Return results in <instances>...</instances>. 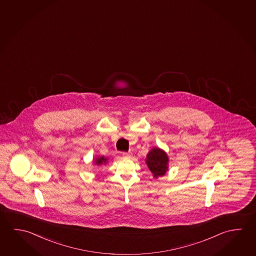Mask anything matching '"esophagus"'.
<instances>
[{"label":"esophagus","mask_w":256,"mask_h":256,"mask_svg":"<svg viewBox=\"0 0 256 256\" xmlns=\"http://www.w3.org/2000/svg\"><path fill=\"white\" fill-rule=\"evenodd\" d=\"M122 156H123V157L128 158V157L131 156V154H130V152H122Z\"/></svg>","instance_id":"1"}]
</instances>
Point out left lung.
Masks as SVG:
<instances>
[{"instance_id":"left-lung-1","label":"left lung","mask_w":256,"mask_h":256,"mask_svg":"<svg viewBox=\"0 0 256 256\" xmlns=\"http://www.w3.org/2000/svg\"><path fill=\"white\" fill-rule=\"evenodd\" d=\"M169 158L164 150L160 148H154L148 152L146 159L149 170L152 172L154 178L162 176L168 170Z\"/></svg>"}]
</instances>
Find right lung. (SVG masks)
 <instances>
[{
    "label": "right lung",
    "mask_w": 256,
    "mask_h": 256,
    "mask_svg": "<svg viewBox=\"0 0 256 256\" xmlns=\"http://www.w3.org/2000/svg\"><path fill=\"white\" fill-rule=\"evenodd\" d=\"M108 161V158H105L104 156L98 157L95 159V164L97 166H102V164H106Z\"/></svg>",
    "instance_id": "add662e5"
}]
</instances>
